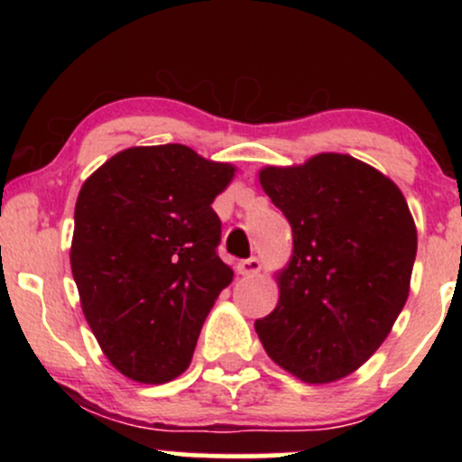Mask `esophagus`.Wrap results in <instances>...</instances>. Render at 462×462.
<instances>
[{
    "mask_svg": "<svg viewBox=\"0 0 462 462\" xmlns=\"http://www.w3.org/2000/svg\"><path fill=\"white\" fill-rule=\"evenodd\" d=\"M261 261H258V258H247V261H241L236 264V272L241 273V275H256L258 272H261Z\"/></svg>",
    "mask_w": 462,
    "mask_h": 462,
    "instance_id": "34e87169",
    "label": "esophagus"
}]
</instances>
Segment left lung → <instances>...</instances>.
<instances>
[{
	"instance_id": "left-lung-1",
	"label": "left lung",
	"mask_w": 462,
	"mask_h": 462,
	"mask_svg": "<svg viewBox=\"0 0 462 462\" xmlns=\"http://www.w3.org/2000/svg\"><path fill=\"white\" fill-rule=\"evenodd\" d=\"M258 180L289 219L293 254L278 273V306L254 328L301 383H337L367 363L404 309L415 219L393 180L347 153L264 167Z\"/></svg>"
}]
</instances>
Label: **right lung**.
Wrapping results in <instances>:
<instances>
[{
  "instance_id": "right-lung-1",
  "label": "right lung",
  "mask_w": 462,
  "mask_h": 462,
  "mask_svg": "<svg viewBox=\"0 0 462 462\" xmlns=\"http://www.w3.org/2000/svg\"><path fill=\"white\" fill-rule=\"evenodd\" d=\"M235 171L169 143L115 153L79 189L71 273L99 347L125 378L162 384L190 365L235 278L217 256L213 210Z\"/></svg>"
}]
</instances>
